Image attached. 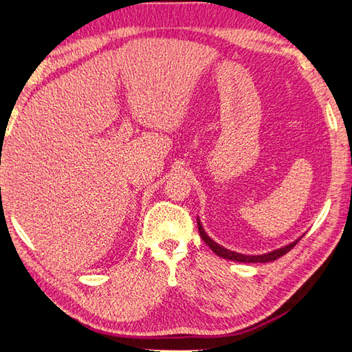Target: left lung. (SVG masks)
Instances as JSON below:
<instances>
[{
  "label": "left lung",
  "mask_w": 352,
  "mask_h": 352,
  "mask_svg": "<svg viewBox=\"0 0 352 352\" xmlns=\"http://www.w3.org/2000/svg\"><path fill=\"white\" fill-rule=\"evenodd\" d=\"M197 224H198V232H199V236L203 238V241L206 244H208L210 247V250L218 254V256H221L224 259H230V261H235V263H247V264H256V263H272V261L278 259L280 256H284L285 253L290 252L293 247L299 243L300 238L304 236H299L298 239H294L293 243L287 244L284 247H280V249H276V250H272L268 253H263V254H243V253H238V252H232L229 249H226V247L219 245L218 243H215V241L210 239V236L206 233L204 227L201 224V221H199V218H197Z\"/></svg>",
  "instance_id": "left-lung-1"
}]
</instances>
